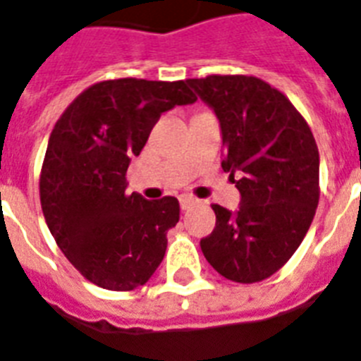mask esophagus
Segmentation results:
<instances>
[{
  "mask_svg": "<svg viewBox=\"0 0 361 361\" xmlns=\"http://www.w3.org/2000/svg\"><path fill=\"white\" fill-rule=\"evenodd\" d=\"M180 205H181V209H183V211H187L189 207L196 205V198H192V196H181Z\"/></svg>",
  "mask_w": 361,
  "mask_h": 361,
  "instance_id": "34e87169",
  "label": "esophagus"
}]
</instances>
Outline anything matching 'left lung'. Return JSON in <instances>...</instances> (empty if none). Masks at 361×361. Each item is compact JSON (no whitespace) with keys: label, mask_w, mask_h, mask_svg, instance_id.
Listing matches in <instances>:
<instances>
[{"label":"left lung","mask_w":361,"mask_h":361,"mask_svg":"<svg viewBox=\"0 0 361 361\" xmlns=\"http://www.w3.org/2000/svg\"><path fill=\"white\" fill-rule=\"evenodd\" d=\"M187 84L214 108L226 148L222 166L242 196L235 214L213 205L216 226L200 246L226 279L260 283L288 262L314 220L319 204L316 139L288 97L262 78L209 75Z\"/></svg>","instance_id":"left-lung-1"}]
</instances>
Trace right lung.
<instances>
[{"mask_svg":"<svg viewBox=\"0 0 361 361\" xmlns=\"http://www.w3.org/2000/svg\"><path fill=\"white\" fill-rule=\"evenodd\" d=\"M195 101L185 80H102L53 126L40 171L42 211L54 242L90 283L130 292L161 264L180 204L174 196L126 195V171L163 111Z\"/></svg>","mask_w":361,"mask_h":361,"instance_id":"obj_1","label":"right lung"}]
</instances>
